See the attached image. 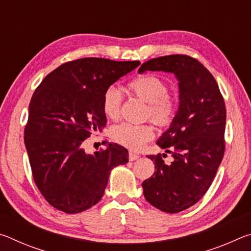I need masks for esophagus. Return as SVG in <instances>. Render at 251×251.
<instances>
[{"instance_id":"esophagus-1","label":"esophagus","mask_w":251,"mask_h":251,"mask_svg":"<svg viewBox=\"0 0 251 251\" xmlns=\"http://www.w3.org/2000/svg\"><path fill=\"white\" fill-rule=\"evenodd\" d=\"M139 158V155H137V154H135V152H129V160L130 161H134V160H136V159H138Z\"/></svg>"}]
</instances>
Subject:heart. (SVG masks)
Returning a JSON list of instances; mask_svg holds the SVG:
<instances>
[{
  "instance_id": "heart-1",
  "label": "heart",
  "mask_w": 251,
  "mask_h": 251,
  "mask_svg": "<svg viewBox=\"0 0 251 251\" xmlns=\"http://www.w3.org/2000/svg\"><path fill=\"white\" fill-rule=\"evenodd\" d=\"M131 94L147 103L146 117H150L157 126L164 127L172 123L176 114L175 99L167 94V84L158 76L152 74L141 75L128 84ZM122 95L115 86H109L104 92L101 107L106 117L117 120L121 113ZM113 141L129 150L138 151L154 137V129L148 124L134 125L122 123L110 129Z\"/></svg>"
}]
</instances>
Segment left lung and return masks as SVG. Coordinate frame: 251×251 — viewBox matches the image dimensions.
<instances>
[{"instance_id": "obj_1", "label": "left lung", "mask_w": 251, "mask_h": 251, "mask_svg": "<svg viewBox=\"0 0 251 251\" xmlns=\"http://www.w3.org/2000/svg\"><path fill=\"white\" fill-rule=\"evenodd\" d=\"M175 75L179 106L169 128L157 139L166 154L147 156L155 173L143 181L146 201L161 211L176 214L195 205L209 188L225 151L226 107L214 76L201 63L187 55L150 59L139 67Z\"/></svg>"}]
</instances>
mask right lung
<instances>
[{"instance_id": "add662e5", "label": "right lung", "mask_w": 251, "mask_h": 251, "mask_svg": "<svg viewBox=\"0 0 251 251\" xmlns=\"http://www.w3.org/2000/svg\"><path fill=\"white\" fill-rule=\"evenodd\" d=\"M139 64L79 58L58 66L34 92L24 143L34 181L56 209L77 214L96 205L112 169L128 161V151L116 143L94 155L83 146L106 126L104 92Z\"/></svg>"}]
</instances>
